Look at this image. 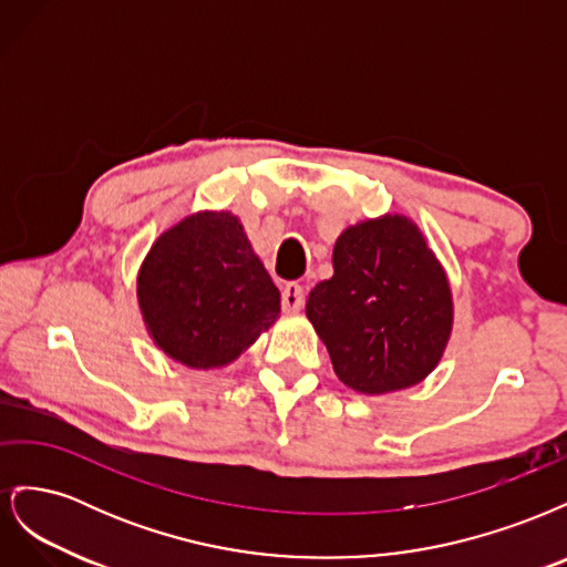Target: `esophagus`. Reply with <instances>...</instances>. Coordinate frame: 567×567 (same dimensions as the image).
<instances>
[{
	"label": "esophagus",
	"instance_id": "esophagus-1",
	"mask_svg": "<svg viewBox=\"0 0 567 567\" xmlns=\"http://www.w3.org/2000/svg\"><path fill=\"white\" fill-rule=\"evenodd\" d=\"M305 305V290L300 284H286L281 290L284 312H300Z\"/></svg>",
	"mask_w": 567,
	"mask_h": 567
}]
</instances>
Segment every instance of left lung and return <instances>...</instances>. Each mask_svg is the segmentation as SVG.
<instances>
[{"label": "left lung", "instance_id": "1", "mask_svg": "<svg viewBox=\"0 0 567 567\" xmlns=\"http://www.w3.org/2000/svg\"><path fill=\"white\" fill-rule=\"evenodd\" d=\"M305 312L338 379L362 394L421 383L440 364L454 326L447 271L404 215L342 231L333 277L312 288Z\"/></svg>", "mask_w": 567, "mask_h": 567}]
</instances>
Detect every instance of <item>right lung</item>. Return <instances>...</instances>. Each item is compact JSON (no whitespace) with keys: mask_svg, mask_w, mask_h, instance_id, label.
Wrapping results in <instances>:
<instances>
[{"mask_svg":"<svg viewBox=\"0 0 567 567\" xmlns=\"http://www.w3.org/2000/svg\"><path fill=\"white\" fill-rule=\"evenodd\" d=\"M136 300L156 348L200 371L231 364L281 312L279 288L229 210H198L163 231Z\"/></svg>","mask_w":567,"mask_h":567,"instance_id":"obj_1","label":"right lung"}]
</instances>
